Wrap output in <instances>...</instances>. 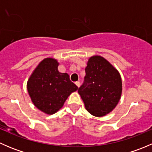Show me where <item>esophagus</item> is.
<instances>
[{
    "label": "esophagus",
    "mask_w": 152,
    "mask_h": 152,
    "mask_svg": "<svg viewBox=\"0 0 152 152\" xmlns=\"http://www.w3.org/2000/svg\"><path fill=\"white\" fill-rule=\"evenodd\" d=\"M75 84H76V85L78 87H80V85H81V84H80V82H75Z\"/></svg>",
    "instance_id": "obj_1"
}]
</instances>
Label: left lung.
Returning a JSON list of instances; mask_svg holds the SVG:
<instances>
[{"label": "left lung", "instance_id": "1", "mask_svg": "<svg viewBox=\"0 0 152 152\" xmlns=\"http://www.w3.org/2000/svg\"><path fill=\"white\" fill-rule=\"evenodd\" d=\"M85 72V82L78 93L90 114L103 117L115 108L121 97L120 73L109 61L99 55L89 58Z\"/></svg>", "mask_w": 152, "mask_h": 152}]
</instances>
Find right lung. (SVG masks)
<instances>
[{
  "label": "right lung",
  "instance_id": "add662e5",
  "mask_svg": "<svg viewBox=\"0 0 152 152\" xmlns=\"http://www.w3.org/2000/svg\"><path fill=\"white\" fill-rule=\"evenodd\" d=\"M56 59L45 58L33 70L27 82V90L34 105L48 115L59 111L68 96L78 90L66 73L58 70Z\"/></svg>",
  "mask_w": 152,
  "mask_h": 152
}]
</instances>
